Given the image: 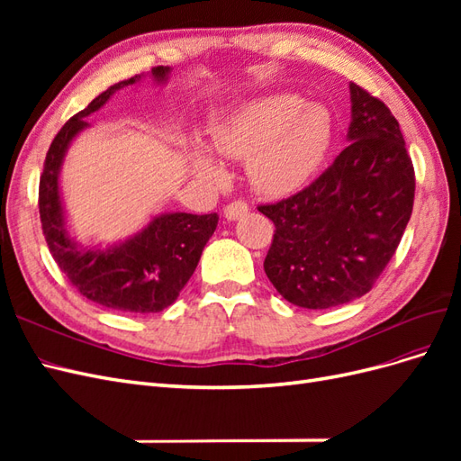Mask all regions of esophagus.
I'll return each instance as SVG.
<instances>
[{
  "mask_svg": "<svg viewBox=\"0 0 461 461\" xmlns=\"http://www.w3.org/2000/svg\"><path fill=\"white\" fill-rule=\"evenodd\" d=\"M248 209H249V205L244 200H234V202L225 205V209H222V213H225V217L229 221H236V219L244 217L248 213Z\"/></svg>",
  "mask_w": 461,
  "mask_h": 461,
  "instance_id": "34e87169",
  "label": "esophagus"
}]
</instances>
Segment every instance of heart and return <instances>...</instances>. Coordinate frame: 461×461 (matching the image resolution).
Segmentation results:
<instances>
[{"instance_id": "obj_1", "label": "heart", "mask_w": 461, "mask_h": 461, "mask_svg": "<svg viewBox=\"0 0 461 461\" xmlns=\"http://www.w3.org/2000/svg\"><path fill=\"white\" fill-rule=\"evenodd\" d=\"M330 138L332 119L325 107H305L294 95H273L236 107L217 121L212 144L222 158L249 159L248 173L258 192L283 196L308 183L327 156ZM188 161L207 183L227 180L222 165L202 144L188 148Z\"/></svg>"}]
</instances>
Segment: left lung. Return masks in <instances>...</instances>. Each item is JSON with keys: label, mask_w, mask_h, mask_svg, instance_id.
I'll list each match as a JSON object with an SVG mask.
<instances>
[{"label": "left lung", "mask_w": 461, "mask_h": 461, "mask_svg": "<svg viewBox=\"0 0 461 461\" xmlns=\"http://www.w3.org/2000/svg\"><path fill=\"white\" fill-rule=\"evenodd\" d=\"M348 148L310 186L258 205L275 225L263 261L278 294L327 310L367 294L408 227L415 173L390 109L350 82Z\"/></svg>", "instance_id": "obj_1"}]
</instances>
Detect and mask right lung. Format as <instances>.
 Wrapping results in <instances>:
<instances>
[{
	"label": "right lung",
	"instance_id": "1",
	"mask_svg": "<svg viewBox=\"0 0 461 461\" xmlns=\"http://www.w3.org/2000/svg\"><path fill=\"white\" fill-rule=\"evenodd\" d=\"M169 67H153L151 77L165 82ZM140 80H121L68 119L53 138L40 176L38 207L50 252L82 296L104 308L127 313H158L176 300L217 229V213H165L127 242L111 248H82L68 239L59 198V171L73 138L88 127L86 117L119 88Z\"/></svg>",
	"mask_w": 461,
	"mask_h": 461
}]
</instances>
